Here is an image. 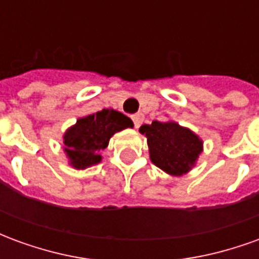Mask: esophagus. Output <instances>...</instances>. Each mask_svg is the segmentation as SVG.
<instances>
[{
  "label": "esophagus",
  "mask_w": 259,
  "mask_h": 259,
  "mask_svg": "<svg viewBox=\"0 0 259 259\" xmlns=\"http://www.w3.org/2000/svg\"><path fill=\"white\" fill-rule=\"evenodd\" d=\"M132 120L135 123V127H140L144 120V116H143V113H135V115H132Z\"/></svg>",
  "instance_id": "esophagus-1"
}]
</instances>
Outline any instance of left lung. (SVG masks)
<instances>
[{
	"mask_svg": "<svg viewBox=\"0 0 259 259\" xmlns=\"http://www.w3.org/2000/svg\"><path fill=\"white\" fill-rule=\"evenodd\" d=\"M141 135L147 136L151 161L166 174H186L194 165L202 148V143L189 129L175 122H158L143 124Z\"/></svg>",
	"mask_w": 259,
	"mask_h": 259,
	"instance_id": "1",
	"label": "left lung"
}]
</instances>
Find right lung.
Wrapping results in <instances>:
<instances>
[{"label": "right lung", "mask_w": 259, "mask_h": 259, "mask_svg": "<svg viewBox=\"0 0 259 259\" xmlns=\"http://www.w3.org/2000/svg\"><path fill=\"white\" fill-rule=\"evenodd\" d=\"M126 127H133V122L115 109H102L79 119L64 136L65 151L72 165L84 169L100 162V152L107 148L109 139Z\"/></svg>", "instance_id": "add662e5"}]
</instances>
